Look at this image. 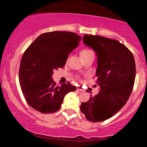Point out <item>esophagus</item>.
Returning a JSON list of instances; mask_svg holds the SVG:
<instances>
[{"label":"esophagus","mask_w":147,"mask_h":147,"mask_svg":"<svg viewBox=\"0 0 147 147\" xmlns=\"http://www.w3.org/2000/svg\"><path fill=\"white\" fill-rule=\"evenodd\" d=\"M77 89L78 90H80V91H85V90L83 88V87L82 86H79L77 87Z\"/></svg>","instance_id":"34e87169"}]
</instances>
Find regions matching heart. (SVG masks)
<instances>
[{
  "label": "heart",
  "instance_id": "heart-1",
  "mask_svg": "<svg viewBox=\"0 0 147 147\" xmlns=\"http://www.w3.org/2000/svg\"><path fill=\"white\" fill-rule=\"evenodd\" d=\"M94 55L93 52H92V50H91L88 48L84 49V50H82L80 52L81 57H86V56H89V55Z\"/></svg>",
  "mask_w": 147,
  "mask_h": 147
}]
</instances>
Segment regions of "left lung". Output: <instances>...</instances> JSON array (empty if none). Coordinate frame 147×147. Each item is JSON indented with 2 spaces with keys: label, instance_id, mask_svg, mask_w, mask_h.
<instances>
[{
  "label": "left lung",
  "instance_id": "obj_1",
  "mask_svg": "<svg viewBox=\"0 0 147 147\" xmlns=\"http://www.w3.org/2000/svg\"><path fill=\"white\" fill-rule=\"evenodd\" d=\"M83 41L97 55L94 86H98L99 92L82 102L80 109L88 120L102 122L117 113L129 99L135 82L136 63L132 52L117 40L86 34Z\"/></svg>",
  "mask_w": 147,
  "mask_h": 147
}]
</instances>
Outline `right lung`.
I'll return each instance as SVG.
<instances>
[{"mask_svg":"<svg viewBox=\"0 0 147 147\" xmlns=\"http://www.w3.org/2000/svg\"><path fill=\"white\" fill-rule=\"evenodd\" d=\"M82 37L65 31L50 32L38 36L25 50L19 68V82L26 102L42 113L59 110L65 95L76 87L68 82L57 86L53 71L61 68Z\"/></svg>","mask_w":147,"mask_h":147,"instance_id":"1","label":"right lung"}]
</instances>
